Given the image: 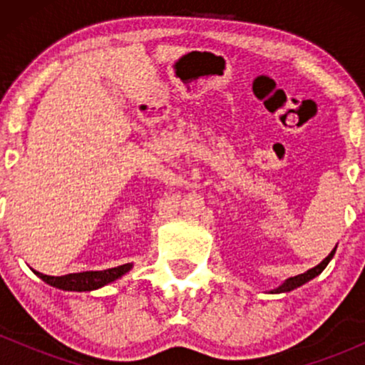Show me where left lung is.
I'll return each mask as SVG.
<instances>
[{"label": "left lung", "mask_w": 365, "mask_h": 365, "mask_svg": "<svg viewBox=\"0 0 365 365\" xmlns=\"http://www.w3.org/2000/svg\"><path fill=\"white\" fill-rule=\"evenodd\" d=\"M334 250H336V247H334V249L331 250V254L328 255V257H326L324 261H322V262L317 264L316 267H312V269H309L307 273L297 274V276H293V278H288L287 282H284L283 284H279L278 288H274V290H271V293H284V292H292V290H295V288L302 287L304 283L311 282L312 278H316L317 274H321V273H322V269H324V267L328 266V262L331 261V259H333Z\"/></svg>", "instance_id": "obj_1"}]
</instances>
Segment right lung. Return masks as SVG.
Returning a JSON list of instances; mask_svg holds the SVG:
<instances>
[{"label": "right lung", "mask_w": 365, "mask_h": 365, "mask_svg": "<svg viewBox=\"0 0 365 365\" xmlns=\"http://www.w3.org/2000/svg\"><path fill=\"white\" fill-rule=\"evenodd\" d=\"M132 269V264H123V266L111 267V269L104 271H86V273H73V274H65V276H48L34 271L43 282L51 284L54 288H60V290H68V292H91L98 290V288L104 287V284L113 283L115 279H118L125 273Z\"/></svg>", "instance_id": "right-lung-1"}]
</instances>
